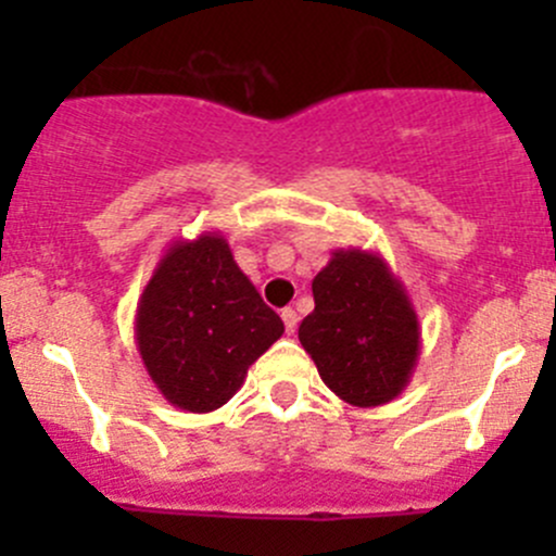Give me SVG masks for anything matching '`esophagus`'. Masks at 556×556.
Segmentation results:
<instances>
[{
	"mask_svg": "<svg viewBox=\"0 0 556 556\" xmlns=\"http://www.w3.org/2000/svg\"><path fill=\"white\" fill-rule=\"evenodd\" d=\"M282 319H285V330L293 336L295 328H299V314H295V309H282Z\"/></svg>",
	"mask_w": 556,
	"mask_h": 556,
	"instance_id": "34e87169",
	"label": "esophagus"
}]
</instances>
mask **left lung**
Returning <instances> with one entry per match:
<instances>
[{
    "label": "left lung",
    "mask_w": 556,
    "mask_h": 556,
    "mask_svg": "<svg viewBox=\"0 0 556 556\" xmlns=\"http://www.w3.org/2000/svg\"><path fill=\"white\" fill-rule=\"evenodd\" d=\"M314 312L299 339L319 379L361 408L390 403L417 368L419 319L401 279L371 250H336L312 279Z\"/></svg>",
    "instance_id": "obj_1"
}]
</instances>
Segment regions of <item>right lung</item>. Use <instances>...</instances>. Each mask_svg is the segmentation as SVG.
<instances>
[{"label":"right lung","mask_w":556,"mask_h":556,"mask_svg":"<svg viewBox=\"0 0 556 556\" xmlns=\"http://www.w3.org/2000/svg\"><path fill=\"white\" fill-rule=\"evenodd\" d=\"M282 333L279 314L263 304L217 231L169 244L134 319L153 384L172 406L193 414L231 401L247 368Z\"/></svg>","instance_id":"1"}]
</instances>
